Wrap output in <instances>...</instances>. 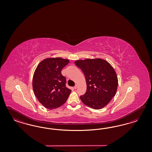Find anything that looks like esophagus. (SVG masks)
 <instances>
[{"label":"esophagus","mask_w":152,"mask_h":152,"mask_svg":"<svg viewBox=\"0 0 152 152\" xmlns=\"http://www.w3.org/2000/svg\"><path fill=\"white\" fill-rule=\"evenodd\" d=\"M74 88H75V89H76V88H77V84H76V85H75V86H74Z\"/></svg>","instance_id":"esophagus-1"}]
</instances>
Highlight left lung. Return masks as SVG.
Here are the masks:
<instances>
[{
	"label": "left lung",
	"instance_id": "obj_1",
	"mask_svg": "<svg viewBox=\"0 0 152 152\" xmlns=\"http://www.w3.org/2000/svg\"><path fill=\"white\" fill-rule=\"evenodd\" d=\"M75 64L83 71L87 85L86 92L80 96L82 102L96 110L105 107L117 91L118 80L113 67L101 58L77 60Z\"/></svg>",
	"mask_w": 152,
	"mask_h": 152
}]
</instances>
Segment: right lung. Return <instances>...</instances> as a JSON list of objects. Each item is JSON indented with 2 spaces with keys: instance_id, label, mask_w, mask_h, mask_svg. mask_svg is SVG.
<instances>
[{
  "instance_id": "obj_1",
  "label": "right lung",
  "mask_w": 152,
  "mask_h": 152,
  "mask_svg": "<svg viewBox=\"0 0 152 152\" xmlns=\"http://www.w3.org/2000/svg\"><path fill=\"white\" fill-rule=\"evenodd\" d=\"M69 60L60 57L48 58L37 66L33 77L34 95L43 106L53 109L62 105L71 90L66 88L65 77L61 70Z\"/></svg>"
}]
</instances>
